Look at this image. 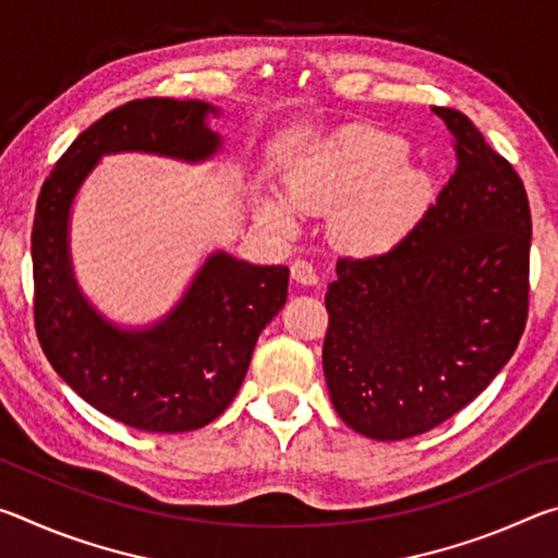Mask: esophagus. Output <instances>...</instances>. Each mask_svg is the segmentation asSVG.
<instances>
[{
  "mask_svg": "<svg viewBox=\"0 0 558 558\" xmlns=\"http://www.w3.org/2000/svg\"><path fill=\"white\" fill-rule=\"evenodd\" d=\"M290 272H292V280L300 282V286H317V282H319L317 270L310 260H302V258L292 260Z\"/></svg>",
  "mask_w": 558,
  "mask_h": 558,
  "instance_id": "34e87169",
  "label": "esophagus"
}]
</instances>
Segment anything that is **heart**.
Here are the masks:
<instances>
[{
	"mask_svg": "<svg viewBox=\"0 0 558 558\" xmlns=\"http://www.w3.org/2000/svg\"><path fill=\"white\" fill-rule=\"evenodd\" d=\"M409 145L381 130H352L298 159L286 172V196L256 194V211L276 231L290 233L298 214H333L332 241L354 256L396 248L426 211L430 182L403 169Z\"/></svg>",
	"mask_w": 558,
	"mask_h": 558,
	"instance_id": "heart-1",
	"label": "heart"
}]
</instances>
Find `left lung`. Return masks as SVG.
<instances>
[{"instance_id":"1","label":"left lung","mask_w":558,"mask_h":558,"mask_svg":"<svg viewBox=\"0 0 558 558\" xmlns=\"http://www.w3.org/2000/svg\"><path fill=\"white\" fill-rule=\"evenodd\" d=\"M446 122L456 174L381 256L337 260L323 369L349 428L403 440L483 393L519 344L529 307L532 216L519 174L468 116Z\"/></svg>"}]
</instances>
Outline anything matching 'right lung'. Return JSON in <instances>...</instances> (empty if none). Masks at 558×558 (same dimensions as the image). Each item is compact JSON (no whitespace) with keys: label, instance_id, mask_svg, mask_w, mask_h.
I'll return each mask as SVG.
<instances>
[{"label":"right lung","instance_id":"add662e5","mask_svg":"<svg viewBox=\"0 0 558 558\" xmlns=\"http://www.w3.org/2000/svg\"><path fill=\"white\" fill-rule=\"evenodd\" d=\"M219 112L204 100L125 102L73 140L36 202L34 319L44 354L83 401L130 428L186 433L219 418L241 389L263 327L286 305L290 270L216 251L162 319L120 327L75 282L71 206L106 155L211 159L221 135L206 118Z\"/></svg>","mask_w":558,"mask_h":558}]
</instances>
